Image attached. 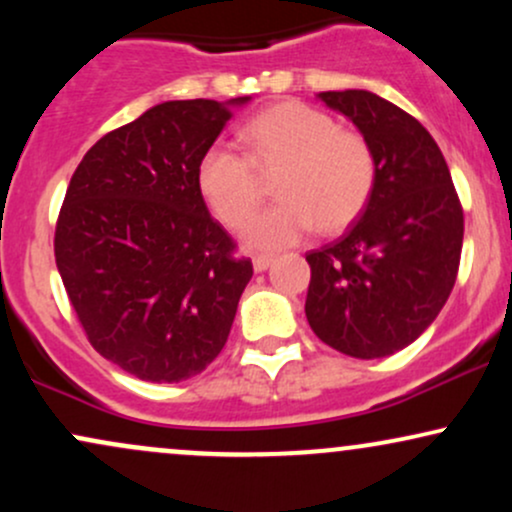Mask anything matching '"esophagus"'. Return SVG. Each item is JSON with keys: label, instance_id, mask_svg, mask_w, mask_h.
Here are the masks:
<instances>
[{"label": "esophagus", "instance_id": "obj_1", "mask_svg": "<svg viewBox=\"0 0 512 512\" xmlns=\"http://www.w3.org/2000/svg\"><path fill=\"white\" fill-rule=\"evenodd\" d=\"M272 262H274L272 255H255V257H252V267H255V272H264V269H267Z\"/></svg>", "mask_w": 512, "mask_h": 512}]
</instances>
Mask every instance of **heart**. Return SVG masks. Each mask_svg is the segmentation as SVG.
Instances as JSON below:
<instances>
[{
  "label": "heart",
  "instance_id": "1",
  "mask_svg": "<svg viewBox=\"0 0 512 512\" xmlns=\"http://www.w3.org/2000/svg\"><path fill=\"white\" fill-rule=\"evenodd\" d=\"M248 156L211 144L197 163V190L223 226L243 228L264 199L262 178L281 199L245 231L250 248L274 250L305 233H339L361 219L375 190V156L356 129L298 101L264 108L240 132Z\"/></svg>",
  "mask_w": 512,
  "mask_h": 512
}]
</instances>
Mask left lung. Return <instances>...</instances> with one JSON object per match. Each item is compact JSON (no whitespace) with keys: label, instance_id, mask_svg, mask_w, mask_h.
Instances as JSON below:
<instances>
[{"label":"left lung","instance_id":"1","mask_svg":"<svg viewBox=\"0 0 512 512\" xmlns=\"http://www.w3.org/2000/svg\"><path fill=\"white\" fill-rule=\"evenodd\" d=\"M375 156V190L342 238L305 255V317L354 358L409 346L436 320L460 269L464 214L438 144L416 117L370 91H325Z\"/></svg>","mask_w":512,"mask_h":512}]
</instances>
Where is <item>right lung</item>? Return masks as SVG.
Here are the masks:
<instances>
[{
    "mask_svg": "<svg viewBox=\"0 0 512 512\" xmlns=\"http://www.w3.org/2000/svg\"><path fill=\"white\" fill-rule=\"evenodd\" d=\"M250 98L168 101L113 129L74 170L55 262L88 342L146 383L221 354L252 262L211 219L197 163Z\"/></svg>",
    "mask_w": 512,
    "mask_h": 512,
    "instance_id": "obj_1",
    "label": "right lung"
}]
</instances>
